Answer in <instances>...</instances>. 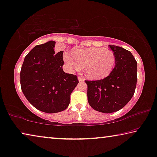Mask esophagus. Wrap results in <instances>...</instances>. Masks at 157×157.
<instances>
[{
  "mask_svg": "<svg viewBox=\"0 0 157 157\" xmlns=\"http://www.w3.org/2000/svg\"><path fill=\"white\" fill-rule=\"evenodd\" d=\"M78 80L79 81V82H84L85 81V79H84L82 77H81V76H78Z\"/></svg>",
  "mask_w": 157,
  "mask_h": 157,
  "instance_id": "obj_1",
  "label": "esophagus"
}]
</instances>
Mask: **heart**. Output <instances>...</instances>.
<instances>
[{
  "label": "heart",
  "mask_w": 157,
  "mask_h": 157,
  "mask_svg": "<svg viewBox=\"0 0 157 157\" xmlns=\"http://www.w3.org/2000/svg\"><path fill=\"white\" fill-rule=\"evenodd\" d=\"M74 59L65 53L67 63L76 71L84 67L85 75L89 78L101 79L108 77L116 64V56L108 48L92 47L73 51Z\"/></svg>",
  "instance_id": "b5f03b06"
}]
</instances>
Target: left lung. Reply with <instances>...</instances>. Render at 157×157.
<instances>
[{
  "label": "left lung",
  "instance_id": "8db88e82",
  "mask_svg": "<svg viewBox=\"0 0 157 157\" xmlns=\"http://www.w3.org/2000/svg\"><path fill=\"white\" fill-rule=\"evenodd\" d=\"M116 56V66L108 77L99 80H85L89 104L105 113L123 108L132 99L137 85V61L129 51L109 45Z\"/></svg>",
  "mask_w": 157,
  "mask_h": 157
}]
</instances>
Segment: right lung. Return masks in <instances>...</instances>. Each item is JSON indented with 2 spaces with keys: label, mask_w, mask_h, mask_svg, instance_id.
Listing matches in <instances>:
<instances>
[{
  "label": "right lung",
  "mask_w": 157,
  "mask_h": 157,
  "mask_svg": "<svg viewBox=\"0 0 157 157\" xmlns=\"http://www.w3.org/2000/svg\"><path fill=\"white\" fill-rule=\"evenodd\" d=\"M56 42L35 46L25 56L20 71L21 89L32 106L48 113L66 109L79 82L77 75L62 68L63 51L55 53Z\"/></svg>",
  "instance_id": "obj_1"
}]
</instances>
